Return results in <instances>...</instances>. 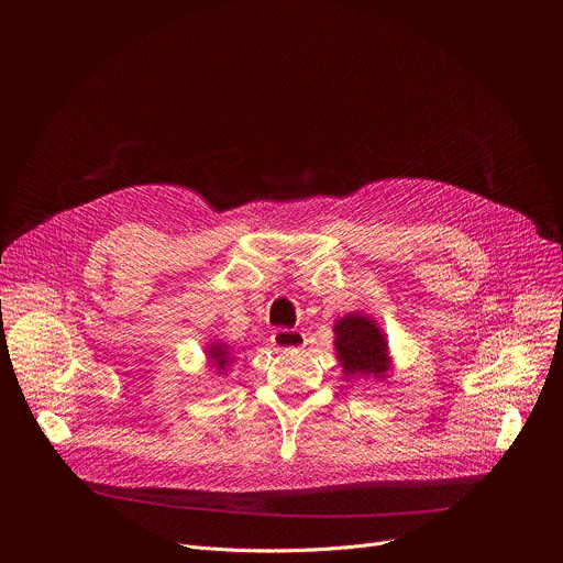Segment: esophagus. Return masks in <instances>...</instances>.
Here are the masks:
<instances>
[{
	"mask_svg": "<svg viewBox=\"0 0 563 563\" xmlns=\"http://www.w3.org/2000/svg\"><path fill=\"white\" fill-rule=\"evenodd\" d=\"M272 343L278 350H300L307 345V336L298 330H287V328H278L272 332Z\"/></svg>",
	"mask_w": 563,
	"mask_h": 563,
	"instance_id": "obj_1",
	"label": "esophagus"
}]
</instances>
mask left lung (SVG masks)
Masks as SVG:
<instances>
[{
  "label": "left lung",
  "instance_id": "8db88e82",
  "mask_svg": "<svg viewBox=\"0 0 563 563\" xmlns=\"http://www.w3.org/2000/svg\"><path fill=\"white\" fill-rule=\"evenodd\" d=\"M334 347L339 354V361L343 365L345 378L352 376H374L385 378L389 372V354H387V341L367 313H347L339 318L334 325Z\"/></svg>",
  "mask_w": 563,
  "mask_h": 563
}]
</instances>
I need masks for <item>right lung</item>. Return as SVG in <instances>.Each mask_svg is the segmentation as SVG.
Masks as SVG:
<instances>
[{
    "label": "right lung",
    "instance_id": "add662e5",
    "mask_svg": "<svg viewBox=\"0 0 563 563\" xmlns=\"http://www.w3.org/2000/svg\"><path fill=\"white\" fill-rule=\"evenodd\" d=\"M207 354H209V361H211L218 369L224 372V365L229 363V350H227V345H224V343H211V345L207 347Z\"/></svg>",
    "mask_w": 563,
    "mask_h": 563
}]
</instances>
